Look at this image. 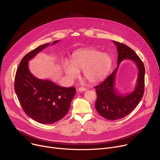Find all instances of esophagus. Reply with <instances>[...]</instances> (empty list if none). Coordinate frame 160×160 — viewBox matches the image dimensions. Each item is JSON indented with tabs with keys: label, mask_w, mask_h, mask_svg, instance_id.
Instances as JSON below:
<instances>
[{
	"label": "esophagus",
	"mask_w": 160,
	"mask_h": 160,
	"mask_svg": "<svg viewBox=\"0 0 160 160\" xmlns=\"http://www.w3.org/2000/svg\"><path fill=\"white\" fill-rule=\"evenodd\" d=\"M78 90L79 91V92H84V91L86 90V88L84 87H80V88H78Z\"/></svg>",
	"instance_id": "1"
}]
</instances>
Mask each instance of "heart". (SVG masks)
I'll use <instances>...</instances> for the list:
<instances>
[{
  "instance_id": "b5f03b06",
  "label": "heart",
  "mask_w": 160,
  "mask_h": 160,
  "mask_svg": "<svg viewBox=\"0 0 160 160\" xmlns=\"http://www.w3.org/2000/svg\"><path fill=\"white\" fill-rule=\"evenodd\" d=\"M112 58L107 53H102L96 49H85L75 52L72 59V63H63V70L70 80L76 79L80 71L83 78L92 83H98L108 75L111 66Z\"/></svg>"
}]
</instances>
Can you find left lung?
Instances as JSON below:
<instances>
[{
    "label": "left lung",
    "instance_id": "obj_1",
    "mask_svg": "<svg viewBox=\"0 0 160 160\" xmlns=\"http://www.w3.org/2000/svg\"><path fill=\"white\" fill-rule=\"evenodd\" d=\"M112 42L118 51L117 67L103 82L95 87L97 93L95 108L101 116L112 121L126 117L139 104L144 94L145 76L144 65L137 54L123 43L116 41ZM124 59L133 61L139 71L135 89L127 95L119 94L114 87L118 67Z\"/></svg>",
    "mask_w": 160,
    "mask_h": 160
}]
</instances>
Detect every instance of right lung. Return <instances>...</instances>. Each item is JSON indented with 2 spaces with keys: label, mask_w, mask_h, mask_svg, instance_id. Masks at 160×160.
Listing matches in <instances>:
<instances>
[{
  "label": "right lung",
  "mask_w": 160,
  "mask_h": 160,
  "mask_svg": "<svg viewBox=\"0 0 160 160\" xmlns=\"http://www.w3.org/2000/svg\"><path fill=\"white\" fill-rule=\"evenodd\" d=\"M59 41H54L51 45ZM49 45H40L25 56L14 79L15 92L22 108L29 117L43 124H52L62 119L69 111L76 93L74 87L59 86L49 80L37 78L30 72L28 61Z\"/></svg>",
  "instance_id": "1"
}]
</instances>
